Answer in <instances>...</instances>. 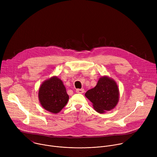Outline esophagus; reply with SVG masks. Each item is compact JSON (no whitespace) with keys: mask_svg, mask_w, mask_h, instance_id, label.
Here are the masks:
<instances>
[{"mask_svg":"<svg viewBox=\"0 0 157 157\" xmlns=\"http://www.w3.org/2000/svg\"><path fill=\"white\" fill-rule=\"evenodd\" d=\"M76 92L77 93H80V94H82L84 92V89H77L76 90Z\"/></svg>","mask_w":157,"mask_h":157,"instance_id":"1","label":"esophagus"}]
</instances>
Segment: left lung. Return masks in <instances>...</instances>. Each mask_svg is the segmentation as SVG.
I'll use <instances>...</instances> for the list:
<instances>
[{
  "label": "left lung",
  "mask_w": 157,
  "mask_h": 157,
  "mask_svg": "<svg viewBox=\"0 0 157 157\" xmlns=\"http://www.w3.org/2000/svg\"><path fill=\"white\" fill-rule=\"evenodd\" d=\"M85 96L100 114L113 109L119 102V90L116 81L107 76L99 78L96 86L88 90Z\"/></svg>",
  "instance_id": "obj_1"
}]
</instances>
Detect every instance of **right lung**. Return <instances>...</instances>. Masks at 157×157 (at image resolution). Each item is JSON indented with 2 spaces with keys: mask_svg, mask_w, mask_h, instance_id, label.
<instances>
[{
  "mask_svg": "<svg viewBox=\"0 0 157 157\" xmlns=\"http://www.w3.org/2000/svg\"><path fill=\"white\" fill-rule=\"evenodd\" d=\"M38 99L44 109L57 114L66 105L69 96L62 81L57 76H53L44 81L40 86Z\"/></svg>",
  "mask_w": 157,
  "mask_h": 157,
  "instance_id": "1",
  "label": "right lung"
}]
</instances>
